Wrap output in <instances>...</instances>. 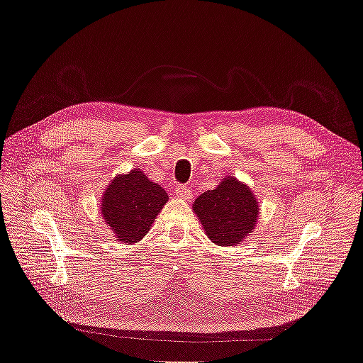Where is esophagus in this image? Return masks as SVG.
Masks as SVG:
<instances>
[{
  "mask_svg": "<svg viewBox=\"0 0 363 363\" xmlns=\"http://www.w3.org/2000/svg\"><path fill=\"white\" fill-rule=\"evenodd\" d=\"M174 195L177 196V199H182V200H191L192 192H191V189L188 188V186L177 184V186H175V188H174Z\"/></svg>",
  "mask_w": 363,
  "mask_h": 363,
  "instance_id": "1",
  "label": "esophagus"
}]
</instances>
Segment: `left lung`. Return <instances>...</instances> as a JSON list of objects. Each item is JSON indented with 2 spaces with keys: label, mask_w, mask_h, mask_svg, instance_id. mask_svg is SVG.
<instances>
[{
  "label": "left lung",
  "mask_w": 363,
  "mask_h": 363,
  "mask_svg": "<svg viewBox=\"0 0 363 363\" xmlns=\"http://www.w3.org/2000/svg\"><path fill=\"white\" fill-rule=\"evenodd\" d=\"M192 211L213 244L233 247L255 232L260 206L248 184L227 175L213 191L194 201Z\"/></svg>",
  "instance_id": "1"
}]
</instances>
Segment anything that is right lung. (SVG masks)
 I'll return each instance as SVG.
<instances>
[{
	"label": "right lung",
	"mask_w": 363,
	"mask_h": 363,
	"mask_svg": "<svg viewBox=\"0 0 363 363\" xmlns=\"http://www.w3.org/2000/svg\"><path fill=\"white\" fill-rule=\"evenodd\" d=\"M168 194L160 184L150 180L144 171L133 168L118 174L103 192L100 211L119 244H136L168 201Z\"/></svg>",
	"instance_id": "obj_1"
}]
</instances>
